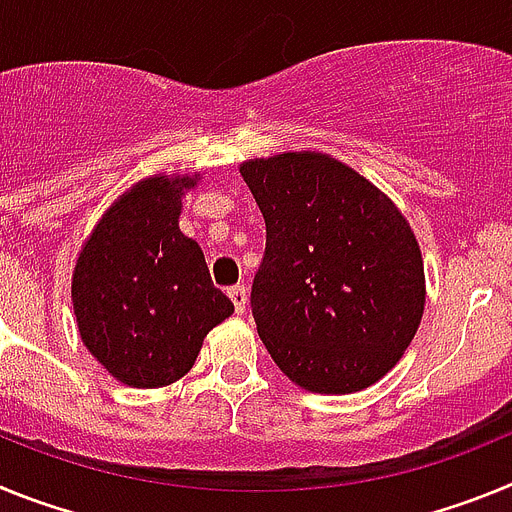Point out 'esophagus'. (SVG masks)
Instances as JSON below:
<instances>
[{"label": "esophagus", "mask_w": 512, "mask_h": 512, "mask_svg": "<svg viewBox=\"0 0 512 512\" xmlns=\"http://www.w3.org/2000/svg\"><path fill=\"white\" fill-rule=\"evenodd\" d=\"M228 297L233 300L235 305V312H243L246 310V302H248V292L243 284H233V287L228 289Z\"/></svg>", "instance_id": "34e87169"}]
</instances>
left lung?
Segmentation results:
<instances>
[{"instance_id":"1","label":"left lung","mask_w":512,"mask_h":512,"mask_svg":"<svg viewBox=\"0 0 512 512\" xmlns=\"http://www.w3.org/2000/svg\"><path fill=\"white\" fill-rule=\"evenodd\" d=\"M241 174L266 223L251 315L271 359L323 395L382 379L423 318V259L408 220L320 153L248 161Z\"/></svg>"}]
</instances>
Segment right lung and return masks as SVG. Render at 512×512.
Masks as SVG:
<instances>
[{
    "label": "right lung",
    "mask_w": 512,
    "mask_h": 512,
    "mask_svg": "<svg viewBox=\"0 0 512 512\" xmlns=\"http://www.w3.org/2000/svg\"><path fill=\"white\" fill-rule=\"evenodd\" d=\"M194 179L153 176L107 210L71 282L81 341L130 387H164L192 369L202 338L233 312L205 253L179 230Z\"/></svg>",
    "instance_id": "obj_1"
}]
</instances>
